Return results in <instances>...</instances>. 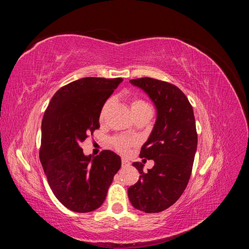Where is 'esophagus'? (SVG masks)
Returning <instances> with one entry per match:
<instances>
[{
	"mask_svg": "<svg viewBox=\"0 0 249 249\" xmlns=\"http://www.w3.org/2000/svg\"><path fill=\"white\" fill-rule=\"evenodd\" d=\"M129 165H130V162L127 161L126 159H123L122 160V166L123 167H126V166H129Z\"/></svg>",
	"mask_w": 249,
	"mask_h": 249,
	"instance_id": "34e87169",
	"label": "esophagus"
}]
</instances>
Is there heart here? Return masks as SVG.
<instances>
[{
  "instance_id": "heart-1",
  "label": "heart",
  "mask_w": 249,
  "mask_h": 249,
  "mask_svg": "<svg viewBox=\"0 0 249 249\" xmlns=\"http://www.w3.org/2000/svg\"><path fill=\"white\" fill-rule=\"evenodd\" d=\"M110 105H111V100H108L103 105L101 113H100V120L104 119L105 115H106V113L110 107ZM130 105H131V110H132L133 115L143 111H152V108H150L149 105L145 101H143L141 99H133ZM111 143L112 145L114 146V148L120 153H126L132 144V142L130 140H127L124 137H119V136L113 137L111 139Z\"/></svg>"
}]
</instances>
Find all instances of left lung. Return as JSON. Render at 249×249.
I'll use <instances>...</instances> for the list:
<instances>
[{
    "mask_svg": "<svg viewBox=\"0 0 249 249\" xmlns=\"http://www.w3.org/2000/svg\"><path fill=\"white\" fill-rule=\"evenodd\" d=\"M130 83L154 102L157 119L140 152V158L154 160L155 165L144 172L142 163H133L140 178L127 195L135 209L159 213L180 197L189 182L197 147L193 108L182 90L170 83L146 77Z\"/></svg>",
    "mask_w": 249,
    "mask_h": 249,
    "instance_id": "1",
    "label": "left lung"
}]
</instances>
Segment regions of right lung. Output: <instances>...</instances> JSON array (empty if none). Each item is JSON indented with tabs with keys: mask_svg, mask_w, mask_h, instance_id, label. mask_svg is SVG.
Masks as SVG:
<instances>
[{
	"mask_svg": "<svg viewBox=\"0 0 249 249\" xmlns=\"http://www.w3.org/2000/svg\"><path fill=\"white\" fill-rule=\"evenodd\" d=\"M122 82L92 77L73 81L58 90L44 112L40 162L53 193L73 212L100 208L122 166L120 157L111 150L91 158L81 147L100 127L103 105Z\"/></svg>",
	"mask_w": 249,
	"mask_h": 249,
	"instance_id": "1",
	"label": "right lung"
}]
</instances>
